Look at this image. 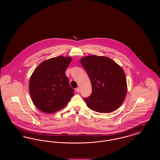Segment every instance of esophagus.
<instances>
[{
	"instance_id": "34e87169",
	"label": "esophagus",
	"mask_w": 160,
	"mask_h": 160,
	"mask_svg": "<svg viewBox=\"0 0 160 160\" xmlns=\"http://www.w3.org/2000/svg\"><path fill=\"white\" fill-rule=\"evenodd\" d=\"M80 88L79 87H78L77 88H76V92L78 93V92H80Z\"/></svg>"
}]
</instances>
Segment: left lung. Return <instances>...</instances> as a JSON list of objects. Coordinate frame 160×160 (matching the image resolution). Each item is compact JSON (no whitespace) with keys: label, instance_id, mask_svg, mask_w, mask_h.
<instances>
[{"label":"left lung","instance_id":"obj_1","mask_svg":"<svg viewBox=\"0 0 160 160\" xmlns=\"http://www.w3.org/2000/svg\"><path fill=\"white\" fill-rule=\"evenodd\" d=\"M92 84L91 95L84 98L88 107L99 113L112 112L125 98L127 84L122 68L105 56L91 55L81 58Z\"/></svg>","mask_w":160,"mask_h":160}]
</instances>
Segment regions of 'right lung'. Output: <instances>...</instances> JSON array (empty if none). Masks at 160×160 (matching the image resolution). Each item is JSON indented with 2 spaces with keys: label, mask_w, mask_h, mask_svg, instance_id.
<instances>
[{
  "label": "right lung",
  "mask_w": 160,
  "mask_h": 160,
  "mask_svg": "<svg viewBox=\"0 0 160 160\" xmlns=\"http://www.w3.org/2000/svg\"><path fill=\"white\" fill-rule=\"evenodd\" d=\"M71 57L58 56L41 63L32 73L29 92L35 106L46 113H53L66 106L74 90L71 88L65 70Z\"/></svg>",
  "instance_id": "add662e5"
}]
</instances>
